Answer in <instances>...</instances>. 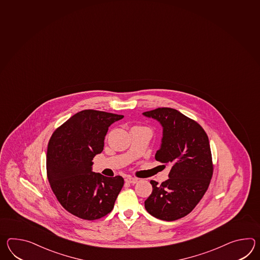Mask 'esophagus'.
Masks as SVG:
<instances>
[{
    "label": "esophagus",
    "mask_w": 260,
    "mask_h": 260,
    "mask_svg": "<svg viewBox=\"0 0 260 260\" xmlns=\"http://www.w3.org/2000/svg\"><path fill=\"white\" fill-rule=\"evenodd\" d=\"M138 178H136V177H132V176H127V178L125 179V181L127 182V183H129V184H136L137 182H138Z\"/></svg>",
    "instance_id": "obj_1"
}]
</instances>
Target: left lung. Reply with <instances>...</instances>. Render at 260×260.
Returning <instances> with one entry per match:
<instances>
[{
	"instance_id": "obj_1",
	"label": "left lung",
	"mask_w": 260,
	"mask_h": 260,
	"mask_svg": "<svg viewBox=\"0 0 260 260\" xmlns=\"http://www.w3.org/2000/svg\"><path fill=\"white\" fill-rule=\"evenodd\" d=\"M144 116L161 124L162 144L155 158L172 168L169 179L161 185L151 180L153 191L144 207L158 219H179L196 207L213 176L207 134L198 122L173 108H156L144 112Z\"/></svg>"
}]
</instances>
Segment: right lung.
I'll return each mask as SVG.
<instances>
[{
  "instance_id": "right-lung-1",
  "label": "right lung",
  "mask_w": 260,
  "mask_h": 260,
  "mask_svg": "<svg viewBox=\"0 0 260 260\" xmlns=\"http://www.w3.org/2000/svg\"><path fill=\"white\" fill-rule=\"evenodd\" d=\"M124 116L83 110L53 133L46 154V174L53 193L70 214L100 219L113 210L124 185L120 175L106 177L91 171L92 159L104 150L108 127Z\"/></svg>"
}]
</instances>
